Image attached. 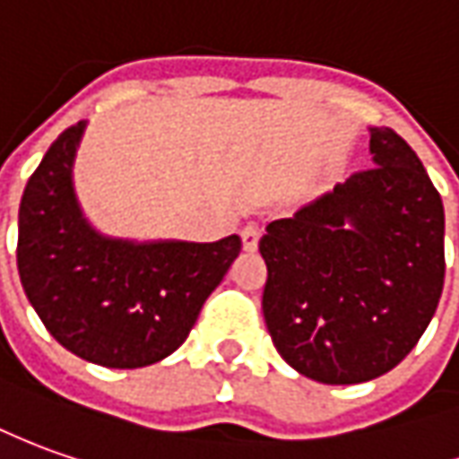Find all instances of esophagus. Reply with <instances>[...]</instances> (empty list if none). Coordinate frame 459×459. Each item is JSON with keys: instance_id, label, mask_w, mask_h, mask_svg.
<instances>
[{"instance_id": "34e87169", "label": "esophagus", "mask_w": 459, "mask_h": 459, "mask_svg": "<svg viewBox=\"0 0 459 459\" xmlns=\"http://www.w3.org/2000/svg\"><path fill=\"white\" fill-rule=\"evenodd\" d=\"M241 238H243V248H246V251H255L258 238H261V226H258V223H246L241 230Z\"/></svg>"}]
</instances>
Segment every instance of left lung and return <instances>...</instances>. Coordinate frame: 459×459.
Wrapping results in <instances>:
<instances>
[{
  "label": "left lung",
  "instance_id": "8db88e82",
  "mask_svg": "<svg viewBox=\"0 0 459 459\" xmlns=\"http://www.w3.org/2000/svg\"><path fill=\"white\" fill-rule=\"evenodd\" d=\"M372 168L271 221L264 319L286 364L359 385L394 369L425 334L445 283V211L417 152L372 127Z\"/></svg>",
  "mask_w": 459,
  "mask_h": 459
}]
</instances>
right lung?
<instances>
[{"instance_id":"right-lung-1","label":"right lung","mask_w":459,"mask_h":459,"mask_svg":"<svg viewBox=\"0 0 459 459\" xmlns=\"http://www.w3.org/2000/svg\"><path fill=\"white\" fill-rule=\"evenodd\" d=\"M82 130L85 123L67 127L24 188L17 269L37 316L67 351L100 367L138 369L188 339L241 254V238L130 243L95 233L73 193Z\"/></svg>"}]
</instances>
